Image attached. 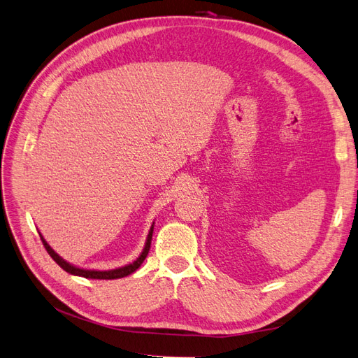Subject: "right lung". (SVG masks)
<instances>
[{
  "mask_svg": "<svg viewBox=\"0 0 358 358\" xmlns=\"http://www.w3.org/2000/svg\"><path fill=\"white\" fill-rule=\"evenodd\" d=\"M152 233H154V225L150 227V231L148 234V241H146V245H145V249L143 252L140 254V257L136 259L134 263L128 264L125 267H119V268H115V270H107V272H100V270H86V268H79V267H74L71 264H69L67 262H64V259L53 251V249L48 245V242L43 239V236L40 234V239L43 242V245H45L48 254L53 258V262H55L59 267H62L66 272L71 273V275H76V276H82V278H88V279H117V278H124V276H128L131 275L133 272H136V270L142 266V263L145 262V258L149 252L150 249V242H152Z\"/></svg>",
  "mask_w": 358,
  "mask_h": 358,
  "instance_id": "obj_1",
  "label": "right lung"
}]
</instances>
